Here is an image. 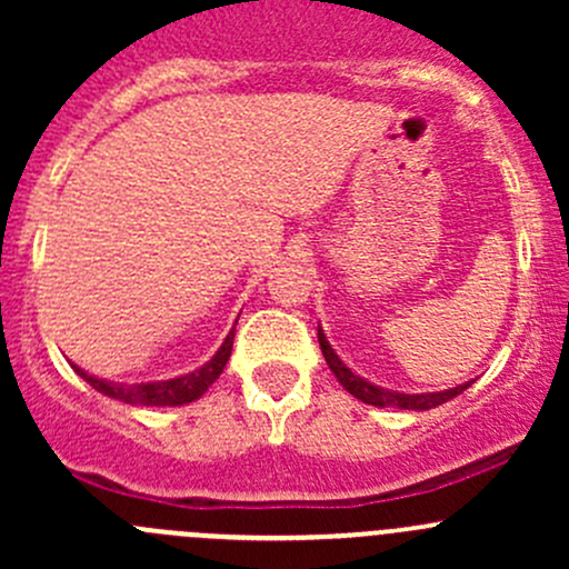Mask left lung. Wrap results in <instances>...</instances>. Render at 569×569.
I'll return each instance as SVG.
<instances>
[{"label":"left lung","mask_w":569,"mask_h":569,"mask_svg":"<svg viewBox=\"0 0 569 569\" xmlns=\"http://www.w3.org/2000/svg\"><path fill=\"white\" fill-rule=\"evenodd\" d=\"M319 347H321V355H325L327 366H330V371H332V375H336V380L343 386V391H349V393L355 396V399L366 401V405L399 407V410H432V407L443 405V401H449V399H455V396H460L465 388H470V382H462V386L449 388V391H438V393H396V391H386V388L371 386V382H366L363 377L355 375L352 369H347V363H343V360L338 358L336 349H332L330 341H327V338H325L321 327H319Z\"/></svg>","instance_id":"8db88e82"}]
</instances>
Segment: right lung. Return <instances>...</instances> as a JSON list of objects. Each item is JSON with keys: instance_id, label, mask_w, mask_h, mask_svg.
<instances>
[{"instance_id": "add662e5", "label": "right lung", "mask_w": 569, "mask_h": 569, "mask_svg": "<svg viewBox=\"0 0 569 569\" xmlns=\"http://www.w3.org/2000/svg\"><path fill=\"white\" fill-rule=\"evenodd\" d=\"M233 332H237V327H233V330L228 332L226 341H222V347L217 349V355L209 360V363H203V366H200V369L189 371V375L176 377V380L140 382V386H120V382L99 380V377L88 375V371L79 369V366H73V369H77V375L82 377L84 382H90V386H93L96 391L109 396V399L126 401V405H142V407H178V405H189V401L200 399V396L209 391L211 382H214L217 377L222 375V369H226L228 358H231Z\"/></svg>"}]
</instances>
